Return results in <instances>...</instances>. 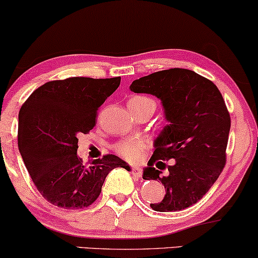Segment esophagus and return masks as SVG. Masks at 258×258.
Returning a JSON list of instances; mask_svg holds the SVG:
<instances>
[{"instance_id":"obj_1","label":"esophagus","mask_w":258,"mask_h":258,"mask_svg":"<svg viewBox=\"0 0 258 258\" xmlns=\"http://www.w3.org/2000/svg\"><path fill=\"white\" fill-rule=\"evenodd\" d=\"M132 174L136 176H142V167L133 166L132 167Z\"/></svg>"}]
</instances>
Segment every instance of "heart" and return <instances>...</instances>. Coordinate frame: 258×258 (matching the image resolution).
<instances>
[{
    "instance_id": "obj_1",
    "label": "heart",
    "mask_w": 258,
    "mask_h": 258,
    "mask_svg": "<svg viewBox=\"0 0 258 258\" xmlns=\"http://www.w3.org/2000/svg\"><path fill=\"white\" fill-rule=\"evenodd\" d=\"M128 108L131 111H138L150 108L151 110L155 111L156 109V102L153 98L147 97V96H135V97L130 98ZM147 148L144 141L139 138L132 139H123L120 141L115 145V151L120 156L128 161H137L141 159L143 150Z\"/></svg>"
}]
</instances>
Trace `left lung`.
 Returning a JSON list of instances; mask_svg holds the SVG:
<instances>
[{
  "label": "left lung",
  "instance_id": "1",
  "mask_svg": "<svg viewBox=\"0 0 258 258\" xmlns=\"http://www.w3.org/2000/svg\"><path fill=\"white\" fill-rule=\"evenodd\" d=\"M130 89L160 98L169 122L155 139L143 172V179L161 180L166 188L163 200L150 207L156 212L186 209L210 190L226 164L231 117L221 92L212 80L184 68L142 77ZM168 159L173 160L169 174L160 177Z\"/></svg>",
  "mask_w": 258,
  "mask_h": 258
}]
</instances>
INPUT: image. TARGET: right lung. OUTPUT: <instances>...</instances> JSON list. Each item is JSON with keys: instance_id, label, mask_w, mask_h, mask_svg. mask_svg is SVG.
<instances>
[{"instance_id": "add662e5", "label": "right lung", "mask_w": 258, "mask_h": 258, "mask_svg": "<svg viewBox=\"0 0 258 258\" xmlns=\"http://www.w3.org/2000/svg\"><path fill=\"white\" fill-rule=\"evenodd\" d=\"M120 80H52L36 89L21 105L18 147L37 190L54 206H91L110 170L130 168L115 155H104L89 166L77 155L78 136L94 128L98 108L119 88Z\"/></svg>"}]
</instances>
